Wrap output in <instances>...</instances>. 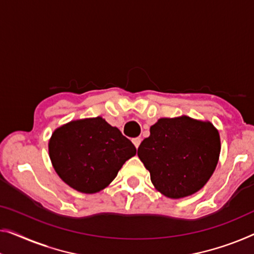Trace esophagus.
Listing matches in <instances>:
<instances>
[{"instance_id": "obj_1", "label": "esophagus", "mask_w": 254, "mask_h": 254, "mask_svg": "<svg viewBox=\"0 0 254 254\" xmlns=\"http://www.w3.org/2000/svg\"><path fill=\"white\" fill-rule=\"evenodd\" d=\"M132 142H133V145L135 146V148H138L139 147V145H140V142H141V138H134V139H132Z\"/></svg>"}]
</instances>
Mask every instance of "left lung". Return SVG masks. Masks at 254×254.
<instances>
[{
  "mask_svg": "<svg viewBox=\"0 0 254 254\" xmlns=\"http://www.w3.org/2000/svg\"><path fill=\"white\" fill-rule=\"evenodd\" d=\"M220 135L213 124L188 116L160 119L150 127L138 156L161 194L170 198L192 195L214 172Z\"/></svg>",
  "mask_w": 254,
  "mask_h": 254,
  "instance_id": "obj_1",
  "label": "left lung"
}]
</instances>
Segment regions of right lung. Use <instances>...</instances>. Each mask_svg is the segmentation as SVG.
Returning a JSON list of instances; mask_svg holds the SVG:
<instances>
[{
	"label": "right lung",
	"instance_id": "1",
	"mask_svg": "<svg viewBox=\"0 0 254 254\" xmlns=\"http://www.w3.org/2000/svg\"><path fill=\"white\" fill-rule=\"evenodd\" d=\"M135 151L133 143L100 116L71 121L55 130L49 141L56 172L85 194L107 187Z\"/></svg>",
	"mask_w": 254,
	"mask_h": 254
}]
</instances>
